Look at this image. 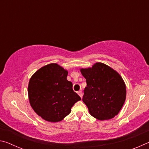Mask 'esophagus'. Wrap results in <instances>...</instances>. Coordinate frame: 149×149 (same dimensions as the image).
I'll return each mask as SVG.
<instances>
[{
    "label": "esophagus",
    "instance_id": "obj_1",
    "mask_svg": "<svg viewBox=\"0 0 149 149\" xmlns=\"http://www.w3.org/2000/svg\"><path fill=\"white\" fill-rule=\"evenodd\" d=\"M77 94L79 95V97H80L81 98L83 97V93H82V91H79L77 92Z\"/></svg>",
    "mask_w": 149,
    "mask_h": 149
}]
</instances>
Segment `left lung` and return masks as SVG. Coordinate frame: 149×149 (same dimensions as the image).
<instances>
[{
  "label": "left lung",
  "instance_id": "left-lung-1",
  "mask_svg": "<svg viewBox=\"0 0 149 149\" xmlns=\"http://www.w3.org/2000/svg\"><path fill=\"white\" fill-rule=\"evenodd\" d=\"M80 71L87 83L82 100L90 114L99 120L118 115L126 98L125 84L121 75L101 62Z\"/></svg>",
  "mask_w": 149,
  "mask_h": 149
}]
</instances>
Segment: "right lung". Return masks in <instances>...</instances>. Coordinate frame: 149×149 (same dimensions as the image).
<instances>
[{"mask_svg":"<svg viewBox=\"0 0 149 149\" xmlns=\"http://www.w3.org/2000/svg\"><path fill=\"white\" fill-rule=\"evenodd\" d=\"M68 72L56 63L47 64L34 73L28 85L31 107L42 119L50 122L62 121L81 98L67 80Z\"/></svg>","mask_w":149,"mask_h":149,"instance_id":"right-lung-1","label":"right lung"}]
</instances>
